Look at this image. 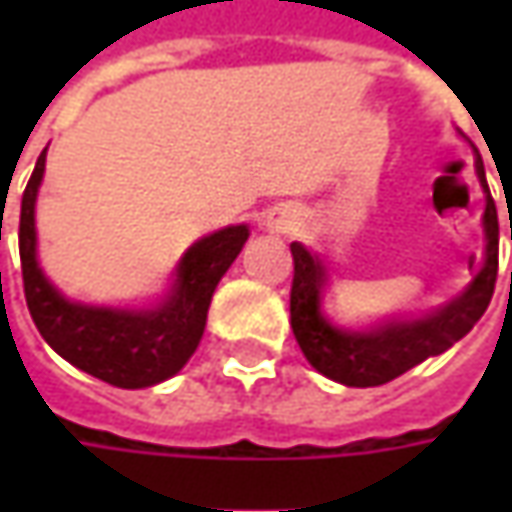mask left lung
I'll return each mask as SVG.
<instances>
[{
  "mask_svg": "<svg viewBox=\"0 0 512 512\" xmlns=\"http://www.w3.org/2000/svg\"><path fill=\"white\" fill-rule=\"evenodd\" d=\"M476 173L487 193L484 207V267L470 282L462 296H456L442 310L407 319V322H384L370 330H342L333 327L322 313V290H325V267L302 247L290 245L293 253V287H290V327L302 347L305 359L322 376L347 387H376L393 382L410 367L422 364L430 356H439L447 347L467 336L473 325L484 316L493 299L496 273H499V216L490 187L484 179V162L476 150Z\"/></svg>",
  "mask_w": 512,
  "mask_h": 512,
  "instance_id": "1",
  "label": "left lung"
}]
</instances>
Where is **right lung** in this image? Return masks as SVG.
<instances>
[{
  "mask_svg": "<svg viewBox=\"0 0 512 512\" xmlns=\"http://www.w3.org/2000/svg\"><path fill=\"white\" fill-rule=\"evenodd\" d=\"M42 173L45 153L22 193L19 216L25 302L42 339L73 367L113 387L139 390L176 376L202 342L213 290L239 256L250 230L245 225L222 227L187 247L176 267V282L159 305L122 310L70 302L45 279L36 259L33 207Z\"/></svg>",
  "mask_w": 512,
  "mask_h": 512,
  "instance_id": "right-lung-1",
  "label": "right lung"
}]
</instances>
